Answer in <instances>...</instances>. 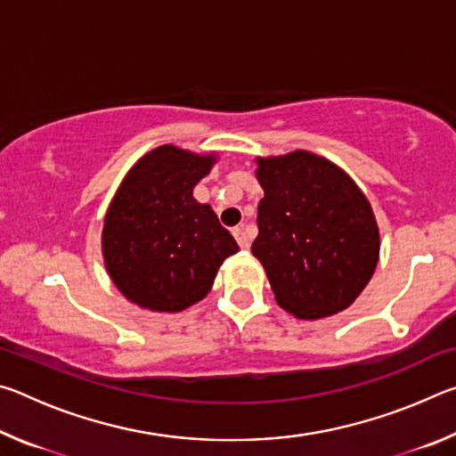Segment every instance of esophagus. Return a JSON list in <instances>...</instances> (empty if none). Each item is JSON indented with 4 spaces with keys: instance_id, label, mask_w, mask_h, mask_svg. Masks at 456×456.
I'll use <instances>...</instances> for the list:
<instances>
[{
    "instance_id": "obj_1",
    "label": "esophagus",
    "mask_w": 456,
    "mask_h": 456,
    "mask_svg": "<svg viewBox=\"0 0 456 456\" xmlns=\"http://www.w3.org/2000/svg\"><path fill=\"white\" fill-rule=\"evenodd\" d=\"M233 237L237 239V243H239V247H241V249H249V237H247L243 227H235Z\"/></svg>"
}]
</instances>
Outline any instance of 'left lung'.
Segmentation results:
<instances>
[{
  "instance_id": "obj_1",
  "label": "left lung",
  "mask_w": 456,
  "mask_h": 456,
  "mask_svg": "<svg viewBox=\"0 0 456 456\" xmlns=\"http://www.w3.org/2000/svg\"><path fill=\"white\" fill-rule=\"evenodd\" d=\"M264 199L253 256L275 302L299 320L354 304L372 277L380 235L364 192L342 168L307 151L257 159Z\"/></svg>"
}]
</instances>
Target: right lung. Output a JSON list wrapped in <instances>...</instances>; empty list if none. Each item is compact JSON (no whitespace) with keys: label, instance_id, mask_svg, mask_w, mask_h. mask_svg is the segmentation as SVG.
I'll return each instance as SVG.
<instances>
[{"label":"right lung","instance_id":"1","mask_svg":"<svg viewBox=\"0 0 456 456\" xmlns=\"http://www.w3.org/2000/svg\"><path fill=\"white\" fill-rule=\"evenodd\" d=\"M213 165V154L163 144L122 181L104 217L102 256L133 304L183 312L211 291L223 261L239 251L211 207L192 197Z\"/></svg>","mask_w":456,"mask_h":456}]
</instances>
